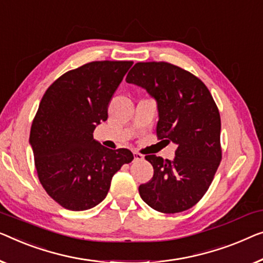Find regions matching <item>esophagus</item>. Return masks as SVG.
<instances>
[{"mask_svg":"<svg viewBox=\"0 0 263 263\" xmlns=\"http://www.w3.org/2000/svg\"><path fill=\"white\" fill-rule=\"evenodd\" d=\"M133 155H134L135 161H141V160H143V155L138 153V152H134V153H133Z\"/></svg>","mask_w":263,"mask_h":263,"instance_id":"obj_1","label":"esophagus"}]
</instances>
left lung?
Wrapping results in <instances>:
<instances>
[{
    "label": "left lung",
    "mask_w": 263,
    "mask_h": 263,
    "mask_svg": "<svg viewBox=\"0 0 263 263\" xmlns=\"http://www.w3.org/2000/svg\"><path fill=\"white\" fill-rule=\"evenodd\" d=\"M125 82L146 89L157 101L158 139L177 144L172 161L146 155L153 178L139 186L152 209L177 214L199 201L222 160L220 116L210 91L199 78L165 62L136 63Z\"/></svg>",
    "instance_id": "8db88e82"
}]
</instances>
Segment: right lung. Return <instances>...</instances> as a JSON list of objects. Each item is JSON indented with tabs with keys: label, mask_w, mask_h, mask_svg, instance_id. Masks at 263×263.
I'll return each mask as SVG.
<instances>
[{
	"label": "right lung",
	"mask_w": 263,
	"mask_h": 263,
	"mask_svg": "<svg viewBox=\"0 0 263 263\" xmlns=\"http://www.w3.org/2000/svg\"><path fill=\"white\" fill-rule=\"evenodd\" d=\"M133 62H92L64 73L43 96L29 143L37 178L47 195L67 210L96 206L111 179L133 161L129 149H109L93 139L108 119V105Z\"/></svg>",
	"instance_id": "add662e5"
}]
</instances>
